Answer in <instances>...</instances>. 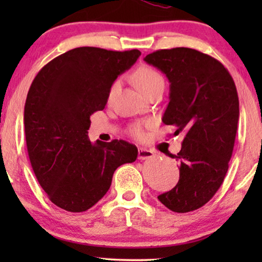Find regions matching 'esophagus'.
Returning <instances> with one entry per match:
<instances>
[{"label": "esophagus", "mask_w": 262, "mask_h": 262, "mask_svg": "<svg viewBox=\"0 0 262 262\" xmlns=\"http://www.w3.org/2000/svg\"><path fill=\"white\" fill-rule=\"evenodd\" d=\"M155 155L152 150L145 149V148H139L138 150V160H148Z\"/></svg>", "instance_id": "34e87169"}]
</instances>
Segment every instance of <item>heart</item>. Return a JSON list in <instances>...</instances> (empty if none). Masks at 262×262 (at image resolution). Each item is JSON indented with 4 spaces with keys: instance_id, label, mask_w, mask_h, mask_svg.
Wrapping results in <instances>:
<instances>
[{
    "instance_id": "obj_1",
    "label": "heart",
    "mask_w": 262,
    "mask_h": 262,
    "mask_svg": "<svg viewBox=\"0 0 262 262\" xmlns=\"http://www.w3.org/2000/svg\"><path fill=\"white\" fill-rule=\"evenodd\" d=\"M134 80L135 83L137 85V88L141 91L143 94H148L149 92H151L152 89H155L160 85L164 84L163 77L159 71H156L154 68L149 66H141L135 70L134 73ZM118 85V82H114L111 87V94L116 91ZM130 135L134 136L136 139H143L145 137V130H144V124L137 123L132 125L130 127Z\"/></svg>"
}]
</instances>
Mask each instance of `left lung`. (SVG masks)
Segmentation results:
<instances>
[{
  "label": "left lung",
  "instance_id": "1",
  "mask_svg": "<svg viewBox=\"0 0 262 262\" xmlns=\"http://www.w3.org/2000/svg\"><path fill=\"white\" fill-rule=\"evenodd\" d=\"M144 60L169 80L163 124L185 135L173 157L179 182L157 198L174 212H191L216 194L228 171L239 117L235 82L223 64L194 49L157 50Z\"/></svg>",
  "mask_w": 262,
  "mask_h": 262
}]
</instances>
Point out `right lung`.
Returning a JSON list of instances; mask_svg holds the SVG:
<instances>
[{
    "label": "right lung",
    "instance_id": "obj_1",
    "mask_svg": "<svg viewBox=\"0 0 262 262\" xmlns=\"http://www.w3.org/2000/svg\"><path fill=\"white\" fill-rule=\"evenodd\" d=\"M141 51L83 46L53 58L37 74L25 103V136L35 177L49 199L83 212L106 194L113 173L135 162L137 146L88 138L91 116L105 108L117 77Z\"/></svg>",
    "mask_w": 262,
    "mask_h": 262
}]
</instances>
